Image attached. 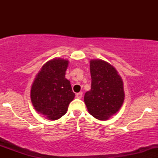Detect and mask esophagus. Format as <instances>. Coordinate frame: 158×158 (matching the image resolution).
Segmentation results:
<instances>
[{
  "instance_id": "obj_1",
  "label": "esophagus",
  "mask_w": 158,
  "mask_h": 158,
  "mask_svg": "<svg viewBox=\"0 0 158 158\" xmlns=\"http://www.w3.org/2000/svg\"><path fill=\"white\" fill-rule=\"evenodd\" d=\"M76 97H77V99H81V98L82 97V93H81V92L77 93V94H76Z\"/></svg>"
}]
</instances>
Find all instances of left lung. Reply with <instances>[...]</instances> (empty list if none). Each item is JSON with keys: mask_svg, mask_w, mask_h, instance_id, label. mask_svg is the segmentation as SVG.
<instances>
[{"mask_svg": "<svg viewBox=\"0 0 158 158\" xmlns=\"http://www.w3.org/2000/svg\"><path fill=\"white\" fill-rule=\"evenodd\" d=\"M90 70L91 89L85 94V103L94 117L107 120L124 102L123 79L111 64L101 59H91Z\"/></svg>", "mask_w": 158, "mask_h": 158, "instance_id": "obj_1", "label": "left lung"}]
</instances>
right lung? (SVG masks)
Here are the masks:
<instances>
[{
	"mask_svg": "<svg viewBox=\"0 0 158 158\" xmlns=\"http://www.w3.org/2000/svg\"><path fill=\"white\" fill-rule=\"evenodd\" d=\"M69 61L55 58L43 65L34 79L30 98L35 109L50 120L61 118L75 97L65 78Z\"/></svg>",
	"mask_w": 158,
	"mask_h": 158,
	"instance_id": "right-lung-1",
	"label": "right lung"
}]
</instances>
